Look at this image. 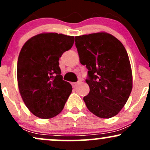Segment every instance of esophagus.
I'll use <instances>...</instances> for the list:
<instances>
[{
  "label": "esophagus",
  "mask_w": 150,
  "mask_h": 150,
  "mask_svg": "<svg viewBox=\"0 0 150 150\" xmlns=\"http://www.w3.org/2000/svg\"><path fill=\"white\" fill-rule=\"evenodd\" d=\"M78 84H79V82H73L71 85H72V86H73V87H75L77 85H78Z\"/></svg>",
  "instance_id": "34e87169"
}]
</instances>
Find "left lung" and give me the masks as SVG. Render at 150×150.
<instances>
[{
    "mask_svg": "<svg viewBox=\"0 0 150 150\" xmlns=\"http://www.w3.org/2000/svg\"><path fill=\"white\" fill-rule=\"evenodd\" d=\"M81 64L88 69L89 92L83 100L89 111L102 118L115 116L128 101L132 88L128 55L111 34L99 32L75 37Z\"/></svg>",
    "mask_w": 150,
    "mask_h": 150,
    "instance_id": "obj_1",
    "label": "left lung"
}]
</instances>
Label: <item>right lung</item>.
<instances>
[{
    "instance_id": "add662e5",
    "label": "right lung",
    "mask_w": 150,
    "mask_h": 150,
    "mask_svg": "<svg viewBox=\"0 0 150 150\" xmlns=\"http://www.w3.org/2000/svg\"><path fill=\"white\" fill-rule=\"evenodd\" d=\"M75 37L57 33H43L29 39L22 46L17 75L21 97L28 109L41 118L57 116L72 92L63 80L59 58L72 48Z\"/></svg>"
}]
</instances>
